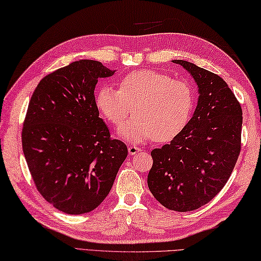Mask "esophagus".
I'll return each instance as SVG.
<instances>
[{"label": "esophagus", "instance_id": "1", "mask_svg": "<svg viewBox=\"0 0 261 261\" xmlns=\"http://www.w3.org/2000/svg\"><path fill=\"white\" fill-rule=\"evenodd\" d=\"M140 151H141V147H139V146H136V145H130V146H128L129 154H136L137 152H140Z\"/></svg>", "mask_w": 261, "mask_h": 261}]
</instances>
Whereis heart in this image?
I'll use <instances>...</instances> for the list:
<instances>
[{"label": "heart", "instance_id": "obj_1", "mask_svg": "<svg viewBox=\"0 0 261 261\" xmlns=\"http://www.w3.org/2000/svg\"><path fill=\"white\" fill-rule=\"evenodd\" d=\"M97 110L115 127H120L130 114L135 116L120 130L129 142L153 137L165 143L174 140L188 126L195 106V93L188 82L173 80L164 72L137 70L119 81L118 90L102 86L96 93Z\"/></svg>", "mask_w": 261, "mask_h": 261}]
</instances>
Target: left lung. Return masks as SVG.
<instances>
[{"label": "left lung", "mask_w": 261, "mask_h": 261, "mask_svg": "<svg viewBox=\"0 0 261 261\" xmlns=\"http://www.w3.org/2000/svg\"><path fill=\"white\" fill-rule=\"evenodd\" d=\"M183 66L199 86V101L188 126L151 151V193L167 209L185 213L213 200L227 183L241 151L242 108L222 77L194 63Z\"/></svg>", "instance_id": "obj_1"}]
</instances>
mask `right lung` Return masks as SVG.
<instances>
[{
	"instance_id": "right-lung-1",
	"label": "right lung",
	"mask_w": 261,
	"mask_h": 261,
	"mask_svg": "<svg viewBox=\"0 0 261 261\" xmlns=\"http://www.w3.org/2000/svg\"><path fill=\"white\" fill-rule=\"evenodd\" d=\"M112 75L100 61H75L44 77L29 101L24 158L39 194L65 214L99 207L128 153L112 140L95 103L97 80Z\"/></svg>"
}]
</instances>
